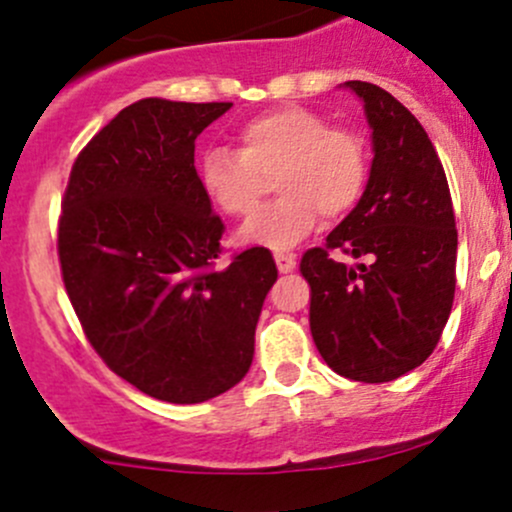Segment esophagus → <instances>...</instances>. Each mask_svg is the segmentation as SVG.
I'll return each instance as SVG.
<instances>
[{
	"instance_id": "obj_1",
	"label": "esophagus",
	"mask_w": 512,
	"mask_h": 512,
	"mask_svg": "<svg viewBox=\"0 0 512 512\" xmlns=\"http://www.w3.org/2000/svg\"><path fill=\"white\" fill-rule=\"evenodd\" d=\"M275 262L282 275H287V272H292L297 267V257L289 255V252H275Z\"/></svg>"
}]
</instances>
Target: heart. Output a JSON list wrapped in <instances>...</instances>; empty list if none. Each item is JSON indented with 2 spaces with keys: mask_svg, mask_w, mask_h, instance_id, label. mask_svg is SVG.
Listing matches in <instances>:
<instances>
[{
  "mask_svg": "<svg viewBox=\"0 0 512 512\" xmlns=\"http://www.w3.org/2000/svg\"><path fill=\"white\" fill-rule=\"evenodd\" d=\"M369 173L364 138L329 126L322 113L280 106L250 118L237 131V151L210 148L198 168L205 195L232 218L252 213L267 180L280 198L252 215L237 242L289 250L324 218H342L361 198Z\"/></svg>",
  "mask_w": 512,
  "mask_h": 512,
  "instance_id": "obj_1",
  "label": "heart"
}]
</instances>
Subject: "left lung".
<instances>
[{
	"mask_svg": "<svg viewBox=\"0 0 512 512\" xmlns=\"http://www.w3.org/2000/svg\"><path fill=\"white\" fill-rule=\"evenodd\" d=\"M371 128L369 180L356 208L307 250L309 329L329 369L364 384L394 381L436 349L456 292L458 232L431 138L389 91L347 81ZM342 249L365 260H331Z\"/></svg>",
	"mask_w": 512,
	"mask_h": 512,
	"instance_id": "obj_1",
	"label": "left lung"
}]
</instances>
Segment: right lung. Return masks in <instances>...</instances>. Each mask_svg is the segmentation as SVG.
<instances>
[{
	"label": "right lung",
	"mask_w": 512,
	"mask_h": 512,
	"mask_svg": "<svg viewBox=\"0 0 512 512\" xmlns=\"http://www.w3.org/2000/svg\"><path fill=\"white\" fill-rule=\"evenodd\" d=\"M230 106L131 103L79 153L61 203V275L91 347L168 404L242 381L277 280L265 247L215 267L225 225L200 185L195 138Z\"/></svg>",
	"instance_id": "obj_1"
}]
</instances>
